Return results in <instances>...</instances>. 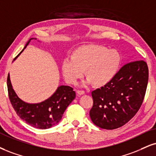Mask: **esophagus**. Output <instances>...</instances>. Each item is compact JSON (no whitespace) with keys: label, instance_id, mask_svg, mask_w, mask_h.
<instances>
[{"label":"esophagus","instance_id":"34e87169","mask_svg":"<svg viewBox=\"0 0 156 156\" xmlns=\"http://www.w3.org/2000/svg\"><path fill=\"white\" fill-rule=\"evenodd\" d=\"M77 94H78V95H83L85 94V91H83V90H78V91H77Z\"/></svg>","mask_w":156,"mask_h":156}]
</instances>
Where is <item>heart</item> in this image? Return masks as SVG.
Masks as SVG:
<instances>
[{"label": "heart", "mask_w": 156, "mask_h": 156, "mask_svg": "<svg viewBox=\"0 0 156 156\" xmlns=\"http://www.w3.org/2000/svg\"><path fill=\"white\" fill-rule=\"evenodd\" d=\"M121 57L115 49L101 45H83L73 50L70 59L62 64V72L68 83L76 84L85 76V84L92 83L95 87H102L113 79L119 70Z\"/></svg>", "instance_id": "b5f03b06"}]
</instances>
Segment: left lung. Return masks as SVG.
Returning <instances> with one entry per match:
<instances>
[{"instance_id":"8db88e82","label":"left lung","mask_w":156,"mask_h":156,"mask_svg":"<svg viewBox=\"0 0 156 156\" xmlns=\"http://www.w3.org/2000/svg\"><path fill=\"white\" fill-rule=\"evenodd\" d=\"M147 82L148 67L143 60L123 65L110 83L91 92L93 123L108 130L128 123L143 102Z\"/></svg>"}]
</instances>
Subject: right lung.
<instances>
[{
  "instance_id": "1",
  "label": "right lung",
  "mask_w": 156,
  "mask_h": 156,
  "mask_svg": "<svg viewBox=\"0 0 156 156\" xmlns=\"http://www.w3.org/2000/svg\"><path fill=\"white\" fill-rule=\"evenodd\" d=\"M32 39L33 38L30 39L23 50L15 59L23 51ZM7 87L9 99L17 115L27 124L40 129H49L57 124L62 119L67 106L76 97V92L72 87L60 86L51 97L44 102L30 104L22 101L15 93L9 74L7 78Z\"/></svg>"
}]
</instances>
